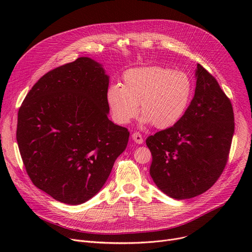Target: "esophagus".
Listing matches in <instances>:
<instances>
[{
	"mask_svg": "<svg viewBox=\"0 0 252 252\" xmlns=\"http://www.w3.org/2000/svg\"><path fill=\"white\" fill-rule=\"evenodd\" d=\"M131 139L134 140V142L135 143H137V144H142L143 143V137H142V135L140 134V133H134L133 135H131Z\"/></svg>",
	"mask_w": 252,
	"mask_h": 252,
	"instance_id": "esophagus-1",
	"label": "esophagus"
}]
</instances>
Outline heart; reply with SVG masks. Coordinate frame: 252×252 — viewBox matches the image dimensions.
<instances>
[{"instance_id": "b5f03b06", "label": "heart", "mask_w": 252, "mask_h": 252, "mask_svg": "<svg viewBox=\"0 0 252 252\" xmlns=\"http://www.w3.org/2000/svg\"><path fill=\"white\" fill-rule=\"evenodd\" d=\"M191 92L186 73L162 66H147L127 70L123 76V87L110 86L107 102L118 124H128L138 114L139 104L144 123L167 128L184 115Z\"/></svg>"}]
</instances>
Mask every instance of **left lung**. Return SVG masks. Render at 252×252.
Instances as JSON below:
<instances>
[{"label":"left lung","mask_w":252,"mask_h":252,"mask_svg":"<svg viewBox=\"0 0 252 252\" xmlns=\"http://www.w3.org/2000/svg\"><path fill=\"white\" fill-rule=\"evenodd\" d=\"M195 95L180 121L146 140L150 176L175 199L207 191L227 164L235 123L230 99L217 79L197 64Z\"/></svg>","instance_id":"left-lung-1"}]
</instances>
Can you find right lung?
Returning a JSON list of instances; mask_svg holds the SVG:
<instances>
[{
  "label": "right lung",
  "mask_w": 252,
  "mask_h": 252,
  "mask_svg": "<svg viewBox=\"0 0 252 252\" xmlns=\"http://www.w3.org/2000/svg\"><path fill=\"white\" fill-rule=\"evenodd\" d=\"M108 85L102 65L81 57L43 75L20 106L16 139L26 173L57 201L91 199L126 148L129 131L108 118Z\"/></svg>",
  "instance_id": "obj_1"
}]
</instances>
